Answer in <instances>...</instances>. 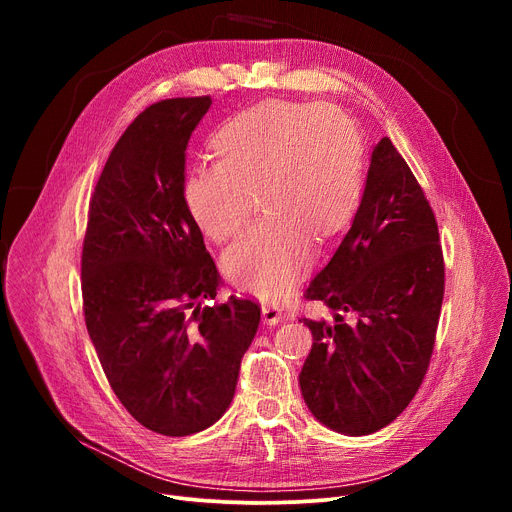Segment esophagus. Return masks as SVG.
Wrapping results in <instances>:
<instances>
[{
    "instance_id": "obj_1",
    "label": "esophagus",
    "mask_w": 512,
    "mask_h": 512,
    "mask_svg": "<svg viewBox=\"0 0 512 512\" xmlns=\"http://www.w3.org/2000/svg\"><path fill=\"white\" fill-rule=\"evenodd\" d=\"M261 315H263V321L265 324H278V321L282 319V307H278L276 303H267V305H263V309H261Z\"/></svg>"
}]
</instances>
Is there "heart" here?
<instances>
[{"label":"heart","instance_id":"1","mask_svg":"<svg viewBox=\"0 0 512 512\" xmlns=\"http://www.w3.org/2000/svg\"><path fill=\"white\" fill-rule=\"evenodd\" d=\"M218 161L184 180L197 226L226 242L245 226L251 193L267 215L226 253V274L259 299H278L311 259V236L340 232L361 197L363 141L351 116L326 103H261L213 134Z\"/></svg>","mask_w":512,"mask_h":512}]
</instances>
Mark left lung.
Here are the masks:
<instances>
[{
  "instance_id": "8db88e82",
  "label": "left lung",
  "mask_w": 512,
  "mask_h": 512,
  "mask_svg": "<svg viewBox=\"0 0 512 512\" xmlns=\"http://www.w3.org/2000/svg\"><path fill=\"white\" fill-rule=\"evenodd\" d=\"M305 299L334 315L303 317L313 334L299 375L309 411L338 434L378 432L425 378L444 299L436 215L388 137L373 147L351 230Z\"/></svg>"
}]
</instances>
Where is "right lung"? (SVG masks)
<instances>
[{
    "instance_id": "right-lung-1",
    "label": "right lung",
    "mask_w": 512,
    "mask_h": 512,
    "mask_svg": "<svg viewBox=\"0 0 512 512\" xmlns=\"http://www.w3.org/2000/svg\"><path fill=\"white\" fill-rule=\"evenodd\" d=\"M211 97L149 105L105 161L80 259L83 313L124 409L191 436L230 407L261 307L218 297L220 274L184 203V151Z\"/></svg>"
}]
</instances>
